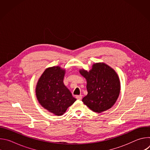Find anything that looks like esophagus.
<instances>
[{
	"instance_id": "1",
	"label": "esophagus",
	"mask_w": 150,
	"mask_h": 150,
	"mask_svg": "<svg viewBox=\"0 0 150 150\" xmlns=\"http://www.w3.org/2000/svg\"><path fill=\"white\" fill-rule=\"evenodd\" d=\"M76 98L78 100H80L82 99V96L81 95H79V96H76Z\"/></svg>"
}]
</instances>
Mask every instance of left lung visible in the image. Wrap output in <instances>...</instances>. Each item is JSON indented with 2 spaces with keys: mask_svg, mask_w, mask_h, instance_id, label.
Segmentation results:
<instances>
[{
  "mask_svg": "<svg viewBox=\"0 0 150 150\" xmlns=\"http://www.w3.org/2000/svg\"><path fill=\"white\" fill-rule=\"evenodd\" d=\"M87 79V95L82 101L94 112L101 113L110 109L116 103L120 90L116 72L105 63L94 64L89 72L80 71Z\"/></svg>",
  "mask_w": 150,
  "mask_h": 150,
  "instance_id": "8db88e82",
  "label": "left lung"
}]
</instances>
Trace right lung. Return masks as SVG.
I'll return each mask as SVG.
<instances>
[{"label": "right lung", "instance_id": "obj_1", "mask_svg": "<svg viewBox=\"0 0 150 150\" xmlns=\"http://www.w3.org/2000/svg\"><path fill=\"white\" fill-rule=\"evenodd\" d=\"M65 70L59 67L47 68L40 78L35 90L37 98L43 108L61 116L76 99L63 83Z\"/></svg>", "mask_w": 150, "mask_h": 150}]
</instances>
